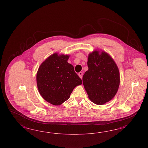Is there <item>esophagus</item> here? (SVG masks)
Masks as SVG:
<instances>
[{"label": "esophagus", "mask_w": 148, "mask_h": 148, "mask_svg": "<svg viewBox=\"0 0 148 148\" xmlns=\"http://www.w3.org/2000/svg\"><path fill=\"white\" fill-rule=\"evenodd\" d=\"M82 75H83L82 72H79V73H78V75L79 76V77H80L81 79H82Z\"/></svg>", "instance_id": "34e87169"}]
</instances>
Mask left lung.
I'll use <instances>...</instances> for the list:
<instances>
[{
  "label": "left lung",
  "instance_id": "left-lung-1",
  "mask_svg": "<svg viewBox=\"0 0 148 148\" xmlns=\"http://www.w3.org/2000/svg\"><path fill=\"white\" fill-rule=\"evenodd\" d=\"M88 69L84 74L83 85L92 102L103 105L114 97L120 84V73L112 57L98 50L88 56Z\"/></svg>",
  "mask_w": 148,
  "mask_h": 148
}]
</instances>
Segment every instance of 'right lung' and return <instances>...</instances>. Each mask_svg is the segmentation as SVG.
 I'll return each instance as SVG.
<instances>
[{"label": "right lung", "mask_w": 148, "mask_h": 148, "mask_svg": "<svg viewBox=\"0 0 148 148\" xmlns=\"http://www.w3.org/2000/svg\"><path fill=\"white\" fill-rule=\"evenodd\" d=\"M70 55L57 53L50 55L40 64L36 74L39 93L45 101L60 105L69 98L74 88L82 80L68 63Z\"/></svg>", "instance_id": "right-lung-1"}]
</instances>
